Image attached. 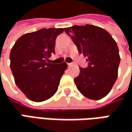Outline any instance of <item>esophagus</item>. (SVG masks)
Wrapping results in <instances>:
<instances>
[{"mask_svg": "<svg viewBox=\"0 0 132 132\" xmlns=\"http://www.w3.org/2000/svg\"><path fill=\"white\" fill-rule=\"evenodd\" d=\"M73 65V63H68V67H71Z\"/></svg>", "mask_w": 132, "mask_h": 132, "instance_id": "1", "label": "esophagus"}]
</instances>
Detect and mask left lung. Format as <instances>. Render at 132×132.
Here are the masks:
<instances>
[{
	"mask_svg": "<svg viewBox=\"0 0 132 132\" xmlns=\"http://www.w3.org/2000/svg\"><path fill=\"white\" fill-rule=\"evenodd\" d=\"M64 31L79 53L87 57V68H79V75L74 78L76 87L88 98H103L118 78L120 58L116 42L109 32L93 25H76L65 28Z\"/></svg>",
	"mask_w": 132,
	"mask_h": 132,
	"instance_id": "8db88e82",
	"label": "left lung"
}]
</instances>
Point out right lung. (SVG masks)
<instances>
[{"label":"right lung","mask_w":132,"mask_h":132,"mask_svg":"<svg viewBox=\"0 0 132 132\" xmlns=\"http://www.w3.org/2000/svg\"><path fill=\"white\" fill-rule=\"evenodd\" d=\"M63 28H42L26 34L16 41L10 53V68L15 84L32 101L41 102L56 93L67 64L48 63L55 53V43Z\"/></svg>","instance_id":"add662e5"}]
</instances>
